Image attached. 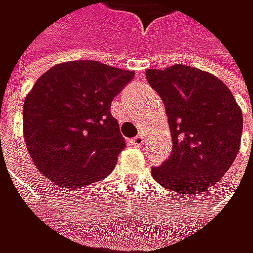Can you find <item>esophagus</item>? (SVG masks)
I'll return each instance as SVG.
<instances>
[{
	"instance_id": "esophagus-1",
	"label": "esophagus",
	"mask_w": 253,
	"mask_h": 253,
	"mask_svg": "<svg viewBox=\"0 0 253 253\" xmlns=\"http://www.w3.org/2000/svg\"><path fill=\"white\" fill-rule=\"evenodd\" d=\"M131 145L135 146V148H142L145 145V135L143 134H138L137 137H134L131 140Z\"/></svg>"
}]
</instances>
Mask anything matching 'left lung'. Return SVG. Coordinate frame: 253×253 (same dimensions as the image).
I'll return each mask as SVG.
<instances>
[{"instance_id": "left-lung-1", "label": "left lung", "mask_w": 253, "mask_h": 253, "mask_svg": "<svg viewBox=\"0 0 253 253\" xmlns=\"http://www.w3.org/2000/svg\"><path fill=\"white\" fill-rule=\"evenodd\" d=\"M146 78L164 102L172 134V154L152 168L154 179L181 195L207 190L238 154L242 110L217 77L192 66L148 69Z\"/></svg>"}]
</instances>
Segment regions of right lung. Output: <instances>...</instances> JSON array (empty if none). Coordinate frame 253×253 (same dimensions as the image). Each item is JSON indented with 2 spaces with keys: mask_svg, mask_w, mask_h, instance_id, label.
Returning a JSON list of instances; mask_svg holds the SVG:
<instances>
[{
  "mask_svg": "<svg viewBox=\"0 0 253 253\" xmlns=\"http://www.w3.org/2000/svg\"><path fill=\"white\" fill-rule=\"evenodd\" d=\"M134 78L93 60L52 66L24 102V137L31 160L52 184L84 187L105 178L125 148L111 101Z\"/></svg>",
  "mask_w": 253,
  "mask_h": 253,
  "instance_id": "add662e5",
  "label": "right lung"
}]
</instances>
